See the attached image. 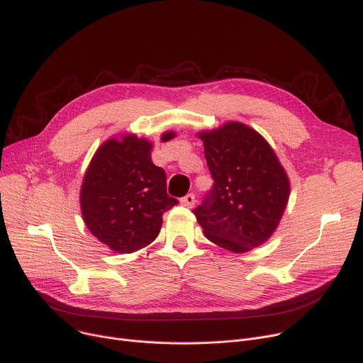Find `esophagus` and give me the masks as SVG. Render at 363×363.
Returning <instances> with one entry per match:
<instances>
[{"instance_id": "esophagus-1", "label": "esophagus", "mask_w": 363, "mask_h": 363, "mask_svg": "<svg viewBox=\"0 0 363 363\" xmlns=\"http://www.w3.org/2000/svg\"><path fill=\"white\" fill-rule=\"evenodd\" d=\"M194 203H196V196L193 193H189L181 199V204L185 207H193Z\"/></svg>"}]
</instances>
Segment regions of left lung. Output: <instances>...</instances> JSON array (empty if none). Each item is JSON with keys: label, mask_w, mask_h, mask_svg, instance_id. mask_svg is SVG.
Segmentation results:
<instances>
[{"label": "left lung", "mask_w": 363, "mask_h": 363, "mask_svg": "<svg viewBox=\"0 0 363 363\" xmlns=\"http://www.w3.org/2000/svg\"><path fill=\"white\" fill-rule=\"evenodd\" d=\"M213 185L193 213L212 242L245 253L268 240L287 206L290 182L271 145L238 122L201 132Z\"/></svg>", "instance_id": "obj_1"}]
</instances>
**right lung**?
<instances>
[{
	"instance_id": "1",
	"label": "right lung",
	"mask_w": 363,
	"mask_h": 363,
	"mask_svg": "<svg viewBox=\"0 0 363 363\" xmlns=\"http://www.w3.org/2000/svg\"><path fill=\"white\" fill-rule=\"evenodd\" d=\"M174 137L166 132L162 140ZM175 204L178 200L166 191V172L151 162V144L135 135L106 141L84 177V220L116 253L137 252L155 241L163 213Z\"/></svg>"
}]
</instances>
